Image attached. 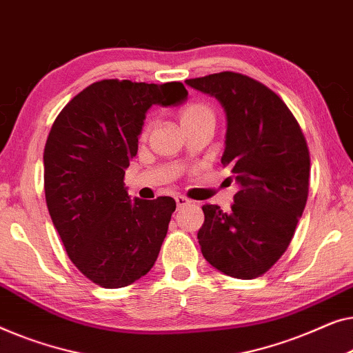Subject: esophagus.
I'll return each mask as SVG.
<instances>
[{"label":"esophagus","instance_id":"34e87169","mask_svg":"<svg viewBox=\"0 0 353 353\" xmlns=\"http://www.w3.org/2000/svg\"><path fill=\"white\" fill-rule=\"evenodd\" d=\"M190 200H188L187 196H176V205H177V208H183V206H187V205H190Z\"/></svg>","mask_w":353,"mask_h":353}]
</instances>
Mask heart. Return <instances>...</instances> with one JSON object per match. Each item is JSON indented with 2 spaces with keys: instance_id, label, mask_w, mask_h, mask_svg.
<instances>
[{
  "instance_id": "b5f03b06",
  "label": "heart",
  "mask_w": 353,
  "mask_h": 353,
  "mask_svg": "<svg viewBox=\"0 0 353 353\" xmlns=\"http://www.w3.org/2000/svg\"><path fill=\"white\" fill-rule=\"evenodd\" d=\"M179 120H181V125L185 129L195 128V126H214L216 123V115L214 110H212L211 105H208L206 102H192L188 103L179 112ZM152 129V121H147V125L142 129V137H145Z\"/></svg>"
}]
</instances>
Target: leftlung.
<instances>
[{"label":"left lung","mask_w":353,"mask_h":353,"mask_svg":"<svg viewBox=\"0 0 353 353\" xmlns=\"http://www.w3.org/2000/svg\"><path fill=\"white\" fill-rule=\"evenodd\" d=\"M185 83L224 107L221 163L240 185L228 212L203 206L205 222L198 232L203 257L222 274L252 280L288 250L304 212L310 177L305 137L286 103L256 79L221 72Z\"/></svg>","instance_id":"8db88e82"}]
</instances>
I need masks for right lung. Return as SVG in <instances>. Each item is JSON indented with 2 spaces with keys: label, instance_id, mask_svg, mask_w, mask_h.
<instances>
[{
  "label": "right lung",
  "instance_id": "1",
  "mask_svg": "<svg viewBox=\"0 0 353 353\" xmlns=\"http://www.w3.org/2000/svg\"><path fill=\"white\" fill-rule=\"evenodd\" d=\"M187 96L179 81L102 79L54 121L43 155L46 205L68 257L99 286L132 285L160 254L176 201L129 200L123 181L148 108L179 105Z\"/></svg>",
  "mask_w": 353,
  "mask_h": 353
}]
</instances>
